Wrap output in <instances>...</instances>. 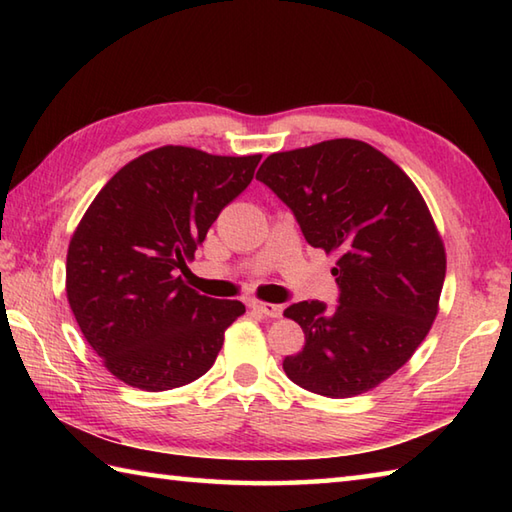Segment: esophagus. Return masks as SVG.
<instances>
[{
	"label": "esophagus",
	"instance_id": "1",
	"mask_svg": "<svg viewBox=\"0 0 512 512\" xmlns=\"http://www.w3.org/2000/svg\"><path fill=\"white\" fill-rule=\"evenodd\" d=\"M250 308L259 314H264L268 319H279L281 312H284V308L277 306V303H264V301H250Z\"/></svg>",
	"mask_w": 512,
	"mask_h": 512
}]
</instances>
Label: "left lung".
<instances>
[{
	"mask_svg": "<svg viewBox=\"0 0 512 512\" xmlns=\"http://www.w3.org/2000/svg\"><path fill=\"white\" fill-rule=\"evenodd\" d=\"M257 180L295 213L310 246L339 257V306L284 310L306 334L284 372L312 394H365L409 361L438 314L447 255L427 202L396 162L352 138L270 154Z\"/></svg>",
	"mask_w": 512,
	"mask_h": 512,
	"instance_id": "8db88e82",
	"label": "left lung"
}]
</instances>
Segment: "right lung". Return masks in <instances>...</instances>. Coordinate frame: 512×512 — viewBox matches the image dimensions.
<instances>
[{"instance_id": "add662e5", "label": "right lung", "mask_w": 512, "mask_h": 512, "mask_svg": "<svg viewBox=\"0 0 512 512\" xmlns=\"http://www.w3.org/2000/svg\"><path fill=\"white\" fill-rule=\"evenodd\" d=\"M262 156L167 145L138 156L96 195L65 264L74 319L129 387L167 391L211 369L242 301L204 297L180 273Z\"/></svg>"}]
</instances>
